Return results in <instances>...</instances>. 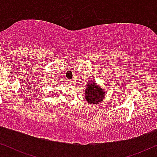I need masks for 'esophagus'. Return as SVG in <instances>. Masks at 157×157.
<instances>
[{
    "mask_svg": "<svg viewBox=\"0 0 157 157\" xmlns=\"http://www.w3.org/2000/svg\"><path fill=\"white\" fill-rule=\"evenodd\" d=\"M73 81L72 80H68V83H72Z\"/></svg>",
    "mask_w": 157,
    "mask_h": 157,
    "instance_id": "esophagus-1",
    "label": "esophagus"
}]
</instances>
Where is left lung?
<instances>
[{"mask_svg":"<svg viewBox=\"0 0 157 157\" xmlns=\"http://www.w3.org/2000/svg\"><path fill=\"white\" fill-rule=\"evenodd\" d=\"M86 100L90 104H99L103 101L105 96V91L100 86H98L94 81L91 80L88 83L85 90Z\"/></svg>","mask_w":157,"mask_h":157,"instance_id":"left-lung-1","label":"left lung"}]
</instances>
